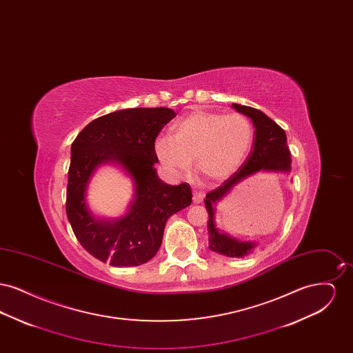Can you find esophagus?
I'll list each match as a JSON object with an SVG mask.
<instances>
[{
    "label": "esophagus",
    "mask_w": 353,
    "mask_h": 353,
    "mask_svg": "<svg viewBox=\"0 0 353 353\" xmlns=\"http://www.w3.org/2000/svg\"><path fill=\"white\" fill-rule=\"evenodd\" d=\"M203 201V193L201 190H193V202L200 203Z\"/></svg>",
    "instance_id": "34e87169"
}]
</instances>
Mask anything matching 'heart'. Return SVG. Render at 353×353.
<instances>
[{
  "label": "heart",
  "mask_w": 353,
  "mask_h": 353,
  "mask_svg": "<svg viewBox=\"0 0 353 353\" xmlns=\"http://www.w3.org/2000/svg\"><path fill=\"white\" fill-rule=\"evenodd\" d=\"M254 127L242 114L197 111L176 121L172 136L159 137L154 152L160 163L176 174L194 165L209 180L232 176L252 150Z\"/></svg>",
  "instance_id": "heart-1"
}]
</instances>
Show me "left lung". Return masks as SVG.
Returning a JSON list of instances; mask_svg holds the SVG:
<instances>
[{"label": "left lung", "mask_w": 353, "mask_h": 353, "mask_svg": "<svg viewBox=\"0 0 353 353\" xmlns=\"http://www.w3.org/2000/svg\"><path fill=\"white\" fill-rule=\"evenodd\" d=\"M235 111L252 119L255 137L254 147L246 161L233 173L225 183L219 185L214 190L206 194L205 206L209 213L208 233H209V248L213 252L226 256L241 258L248 255L255 248L252 242H239L235 238L221 233L214 223V208L217 202L230 192L234 185L241 183L243 179L252 176L259 170L271 172H290L291 170V156L287 145L285 132L268 115L262 111L248 105L233 104Z\"/></svg>", "instance_id": "1"}]
</instances>
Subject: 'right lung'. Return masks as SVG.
Returning <instances> with one entry per match:
<instances>
[{
    "mask_svg": "<svg viewBox=\"0 0 353 353\" xmlns=\"http://www.w3.org/2000/svg\"><path fill=\"white\" fill-rule=\"evenodd\" d=\"M176 117L167 107L120 110L88 123L71 144L66 213L85 252L115 268L140 266L159 250L169 217L192 203L190 185L163 183L154 140ZM117 162L133 177L135 199L119 220L95 219L86 209L85 189L98 165Z\"/></svg>",
    "mask_w": 353,
    "mask_h": 353,
    "instance_id": "1",
    "label": "right lung"
}]
</instances>
